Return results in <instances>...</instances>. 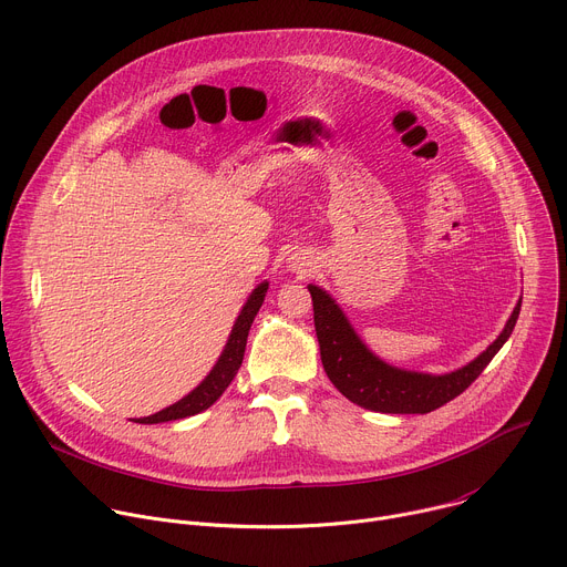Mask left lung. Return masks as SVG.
Returning <instances> with one entry per match:
<instances>
[{"label":"left lung","instance_id":"8db88e82","mask_svg":"<svg viewBox=\"0 0 567 567\" xmlns=\"http://www.w3.org/2000/svg\"><path fill=\"white\" fill-rule=\"evenodd\" d=\"M307 289L313 302L320 361L330 381L357 406L392 415H424L462 394L512 337L520 313L518 300L501 337L464 368L449 374H424L388 365L374 357L359 339L337 300L316 285Z\"/></svg>","mask_w":567,"mask_h":567}]
</instances>
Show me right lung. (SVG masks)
Returning <instances> with one entry per match:
<instances>
[{
	"instance_id": "1",
	"label": "right lung",
	"mask_w": 567,
	"mask_h": 567,
	"mask_svg": "<svg viewBox=\"0 0 567 567\" xmlns=\"http://www.w3.org/2000/svg\"><path fill=\"white\" fill-rule=\"evenodd\" d=\"M267 289H269V282L258 285L254 289V293L249 296V300L245 302V307H241V311H239V316L235 320V326L230 330V337H228V341H226V346H224L215 368L208 372V377L193 392H188L184 399L173 403V406L158 411V413H154L150 417L136 420L138 424H161V422L184 420V417L197 415V413H202V411L213 406V403L221 396V392L228 388L233 377L237 374V370L241 365V359H245L247 337H249V330L254 326L256 313L260 311V307L265 302Z\"/></svg>"
}]
</instances>
